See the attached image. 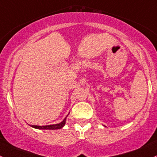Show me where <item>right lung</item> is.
Here are the masks:
<instances>
[{"mask_svg": "<svg viewBox=\"0 0 157 157\" xmlns=\"http://www.w3.org/2000/svg\"><path fill=\"white\" fill-rule=\"evenodd\" d=\"M66 119H67V117H66L65 119H64L61 122H59V123H58V124H54V125H43V126H40V125H31V126H32V128H37V129H49V130L59 129V128H62L65 125Z\"/></svg>", "mask_w": 157, "mask_h": 157, "instance_id": "right-lung-1", "label": "right lung"}]
</instances>
